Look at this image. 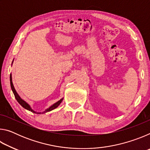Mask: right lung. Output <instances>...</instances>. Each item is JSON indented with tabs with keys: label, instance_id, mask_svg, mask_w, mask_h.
<instances>
[{
	"label": "right lung",
	"instance_id": "1",
	"mask_svg": "<svg viewBox=\"0 0 150 150\" xmlns=\"http://www.w3.org/2000/svg\"><path fill=\"white\" fill-rule=\"evenodd\" d=\"M13 62H14V60L12 61V63H13ZM10 81H11V86L12 91V92H13V93H14V96H15V98H16V100L18 101V103L22 106V107L24 108L25 109H26V110H28L32 112H34V113H35V114H44L45 112H47L52 111V110H54V109L56 108L57 106L60 105L61 103L62 102V100L63 99V98H62V99H60L59 100H58L57 102H56V103H54V104H53L52 106H50L49 108H47L45 111L42 112H35V111H34V110H33V109H32V108L30 107V106L29 104L27 103L26 101H24L23 99H22V98H21V97H20V96H19L18 94L17 93L16 91L15 90V88H14L13 83H12V74H11V75H10Z\"/></svg>",
	"mask_w": 150,
	"mask_h": 150
}]
</instances>
